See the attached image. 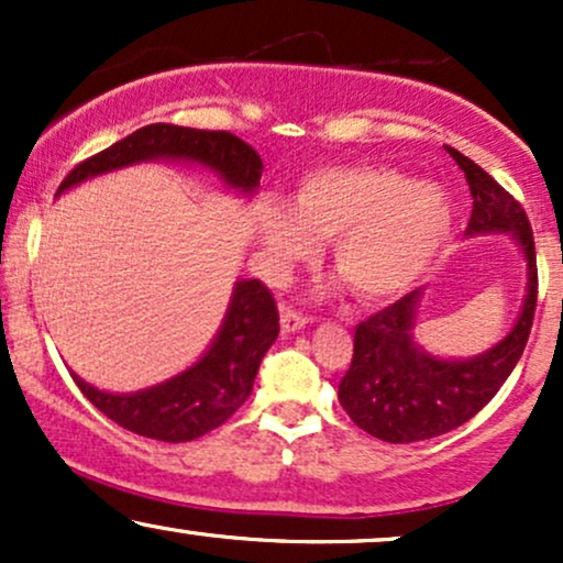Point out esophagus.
Instances as JSON below:
<instances>
[{"mask_svg":"<svg viewBox=\"0 0 563 563\" xmlns=\"http://www.w3.org/2000/svg\"><path fill=\"white\" fill-rule=\"evenodd\" d=\"M307 322H309L307 314L296 312V309H290V307L280 309V328H283V333H286V335L301 331V328H307Z\"/></svg>","mask_w":563,"mask_h":563,"instance_id":"esophagus-1","label":"esophagus"}]
</instances>
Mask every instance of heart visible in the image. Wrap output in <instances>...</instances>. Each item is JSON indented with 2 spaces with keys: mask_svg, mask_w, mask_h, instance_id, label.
I'll list each match as a JSON object with an SVG mask.
<instances>
[{
  "mask_svg": "<svg viewBox=\"0 0 563 563\" xmlns=\"http://www.w3.org/2000/svg\"><path fill=\"white\" fill-rule=\"evenodd\" d=\"M455 232L442 185L391 166H325L296 185L294 203L264 200L256 235L275 275L312 260L331 241V262L363 301H389L416 286Z\"/></svg>",
  "mask_w": 563,
  "mask_h": 563,
  "instance_id": "1",
  "label": "heart"
}]
</instances>
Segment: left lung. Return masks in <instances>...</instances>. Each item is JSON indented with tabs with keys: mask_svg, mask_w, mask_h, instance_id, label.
Here are the masks:
<instances>
[{
	"mask_svg": "<svg viewBox=\"0 0 563 563\" xmlns=\"http://www.w3.org/2000/svg\"><path fill=\"white\" fill-rule=\"evenodd\" d=\"M448 153L466 172L474 196L466 235H514L527 262V294L514 328L487 352L466 360H444L418 346L412 333L421 290L360 322L352 365L339 384V402L360 429L391 444L423 442L471 421L519 363L538 303L534 238L525 209L482 166L455 147Z\"/></svg>",
	"mask_w": 563,
	"mask_h": 563,
	"instance_id": "left-lung-1",
	"label": "left lung"
}]
</instances>
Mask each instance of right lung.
I'll use <instances>...</instances> for the list:
<instances>
[{
	"instance_id": "add662e5",
	"label": "right lung",
	"mask_w": 563,
	"mask_h": 563,
	"mask_svg": "<svg viewBox=\"0 0 563 563\" xmlns=\"http://www.w3.org/2000/svg\"><path fill=\"white\" fill-rule=\"evenodd\" d=\"M145 161L198 164L241 196H254L260 190L264 169L260 153L230 132L151 124L81 161L57 187V196L100 174ZM277 333L280 314L267 286L262 280H238L214 341L187 371L164 384L129 394L102 391L76 373L70 376L102 416L126 431L161 442H190L222 426L249 399L262 357L275 344Z\"/></svg>"
}]
</instances>
